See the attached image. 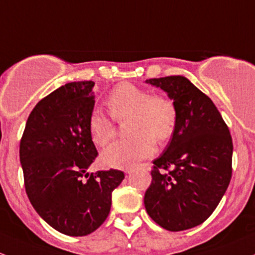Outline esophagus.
<instances>
[{"label":"esophagus","mask_w":255,"mask_h":255,"mask_svg":"<svg viewBox=\"0 0 255 255\" xmlns=\"http://www.w3.org/2000/svg\"><path fill=\"white\" fill-rule=\"evenodd\" d=\"M132 171H133V167H128V168H126L125 172L126 173H130V172H132Z\"/></svg>","instance_id":"1"}]
</instances>
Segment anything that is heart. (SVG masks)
<instances>
[{"mask_svg": "<svg viewBox=\"0 0 255 255\" xmlns=\"http://www.w3.org/2000/svg\"><path fill=\"white\" fill-rule=\"evenodd\" d=\"M107 106L115 120L132 117L129 134L126 140L115 141L101 154L106 166L128 168L151 156L155 141L163 143L172 135L176 127L177 110L175 104L161 94H150L149 90L130 83L116 85L110 93ZM89 132L98 146H106L116 134L114 120L101 110L94 109L89 116Z\"/></svg>", "mask_w": 255, "mask_h": 255, "instance_id": "b5f03b06", "label": "heart"}]
</instances>
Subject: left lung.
<instances>
[{
  "instance_id": "left-lung-1",
  "label": "left lung",
  "mask_w": 255,
  "mask_h": 255,
  "mask_svg": "<svg viewBox=\"0 0 255 255\" xmlns=\"http://www.w3.org/2000/svg\"><path fill=\"white\" fill-rule=\"evenodd\" d=\"M146 83L173 99L177 121L165 151L152 161L144 204L162 229L183 231L203 224L224 197L232 177V136L211 99L187 78Z\"/></svg>"
}]
</instances>
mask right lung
Instances as JSON below:
<instances>
[{"mask_svg": "<svg viewBox=\"0 0 255 255\" xmlns=\"http://www.w3.org/2000/svg\"><path fill=\"white\" fill-rule=\"evenodd\" d=\"M94 85L92 80L67 83L41 99L29 115L19 145L31 205L51 227L74 237L104 224L112 191L125 178L115 168L87 173L98 156L89 132Z\"/></svg>", "mask_w": 255, "mask_h": 255, "instance_id": "add662e5", "label": "right lung"}]
</instances>
